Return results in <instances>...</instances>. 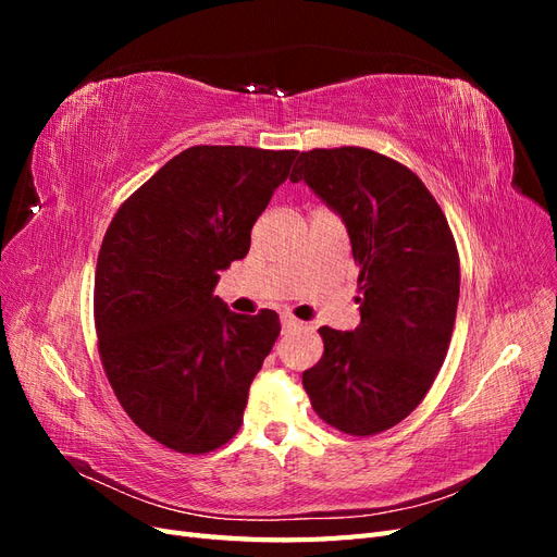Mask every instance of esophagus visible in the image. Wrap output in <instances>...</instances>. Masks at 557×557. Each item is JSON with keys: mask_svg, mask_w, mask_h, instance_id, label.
<instances>
[{"mask_svg": "<svg viewBox=\"0 0 557 557\" xmlns=\"http://www.w3.org/2000/svg\"><path fill=\"white\" fill-rule=\"evenodd\" d=\"M281 325H283V332H293V330H299V327H301L299 320H297L295 315H290V313L281 315Z\"/></svg>", "mask_w": 557, "mask_h": 557, "instance_id": "obj_1", "label": "esophagus"}]
</instances>
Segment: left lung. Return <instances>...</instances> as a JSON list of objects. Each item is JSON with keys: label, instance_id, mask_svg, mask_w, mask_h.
<instances>
[{"label": "left lung", "instance_id": "1", "mask_svg": "<svg viewBox=\"0 0 557 557\" xmlns=\"http://www.w3.org/2000/svg\"><path fill=\"white\" fill-rule=\"evenodd\" d=\"M290 181H307L342 215L360 269V325L320 327L323 358L301 383L334 430L385 432L425 399L446 360L460 297L458 246L425 183L376 150H305Z\"/></svg>", "mask_w": 557, "mask_h": 557}]
</instances>
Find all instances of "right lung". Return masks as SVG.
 <instances>
[{"label":"right lung","mask_w":557,"mask_h":557,"mask_svg":"<svg viewBox=\"0 0 557 557\" xmlns=\"http://www.w3.org/2000/svg\"><path fill=\"white\" fill-rule=\"evenodd\" d=\"M297 150L193 146L134 190L95 269L104 374L132 423L176 453L221 448L281 332L278 313H232L213 295L288 178Z\"/></svg>","instance_id":"obj_1"}]
</instances>
